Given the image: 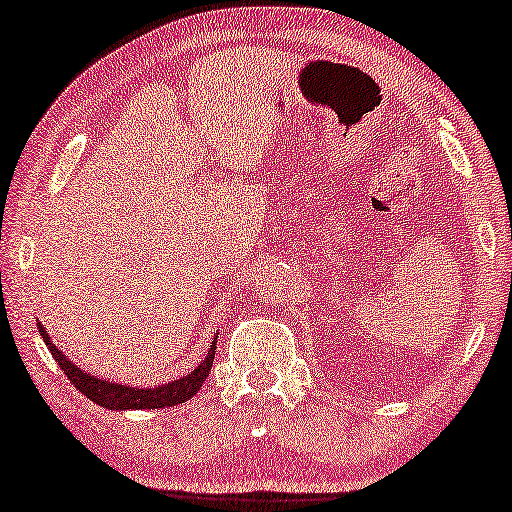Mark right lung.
Returning a JSON list of instances; mask_svg holds the SVG:
<instances>
[{
	"instance_id": "right-lung-1",
	"label": "right lung",
	"mask_w": 512,
	"mask_h": 512,
	"mask_svg": "<svg viewBox=\"0 0 512 512\" xmlns=\"http://www.w3.org/2000/svg\"><path fill=\"white\" fill-rule=\"evenodd\" d=\"M38 332H41L45 345L50 348L52 357L57 359L61 371H64L68 380L75 384V389H80L86 398L93 400L96 405L107 407V410H160V407H174L185 403V400H190L194 393L201 389V384L206 382L217 348L215 341L210 345L206 359H203L190 375L180 377V380H174L169 384H162V387L155 389H135L123 387V384H114L109 380H100L96 375L80 371L75 364H70V359H66V355H61L57 345H54L50 341V336L45 334L41 322H38Z\"/></svg>"
}]
</instances>
